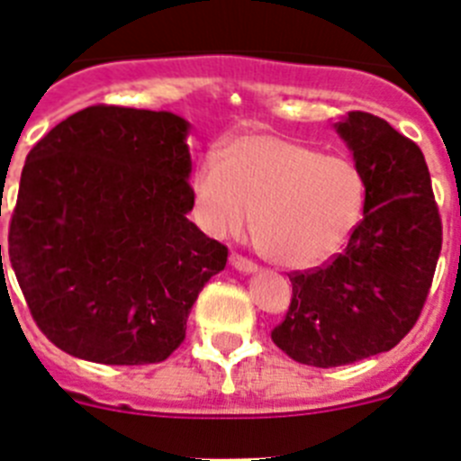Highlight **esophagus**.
<instances>
[{"mask_svg":"<svg viewBox=\"0 0 461 461\" xmlns=\"http://www.w3.org/2000/svg\"><path fill=\"white\" fill-rule=\"evenodd\" d=\"M230 266H233L235 270H240V272H256L254 260L244 258V256H240V254L230 256Z\"/></svg>","mask_w":461,"mask_h":461,"instance_id":"obj_1","label":"esophagus"}]
</instances>
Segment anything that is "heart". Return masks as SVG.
Segmentation results:
<instances>
[{
	"instance_id": "b5f03b06",
	"label": "heart",
	"mask_w": 461,
	"mask_h": 461,
	"mask_svg": "<svg viewBox=\"0 0 461 461\" xmlns=\"http://www.w3.org/2000/svg\"><path fill=\"white\" fill-rule=\"evenodd\" d=\"M203 226L217 238L254 233L272 263L309 270L351 240L365 212V180L341 157L266 131L230 138L194 173Z\"/></svg>"
}]
</instances>
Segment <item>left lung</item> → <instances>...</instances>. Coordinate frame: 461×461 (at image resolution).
<instances>
[{
	"label": "left lung",
	"mask_w": 461,
	"mask_h": 461,
	"mask_svg": "<svg viewBox=\"0 0 461 461\" xmlns=\"http://www.w3.org/2000/svg\"><path fill=\"white\" fill-rule=\"evenodd\" d=\"M337 131L365 180V217L341 254L291 272L272 341L300 365L341 367L390 351L420 316L443 226L425 157L385 120L351 110Z\"/></svg>",
	"instance_id": "obj_1"
}]
</instances>
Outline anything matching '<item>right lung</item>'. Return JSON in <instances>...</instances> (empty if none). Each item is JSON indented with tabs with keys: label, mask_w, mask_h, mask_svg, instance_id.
<instances>
[{
	"label": "right lung",
	"mask_w": 461,
	"mask_h": 461,
	"mask_svg": "<svg viewBox=\"0 0 461 461\" xmlns=\"http://www.w3.org/2000/svg\"><path fill=\"white\" fill-rule=\"evenodd\" d=\"M186 131L173 113L99 104L27 154L8 260L32 319L68 356L164 362L198 293L226 267V247L186 219Z\"/></svg>",
	"instance_id": "add662e5"
}]
</instances>
